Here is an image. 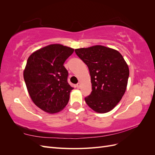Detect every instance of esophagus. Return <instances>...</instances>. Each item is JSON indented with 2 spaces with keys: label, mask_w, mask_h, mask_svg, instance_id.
Returning a JSON list of instances; mask_svg holds the SVG:
<instances>
[{
  "label": "esophagus",
  "mask_w": 155,
  "mask_h": 155,
  "mask_svg": "<svg viewBox=\"0 0 155 155\" xmlns=\"http://www.w3.org/2000/svg\"><path fill=\"white\" fill-rule=\"evenodd\" d=\"M76 86H77V87H78V88H80V87H81V83H77Z\"/></svg>",
  "instance_id": "34e87169"
}]
</instances>
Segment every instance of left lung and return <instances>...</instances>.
<instances>
[{
	"label": "left lung",
	"mask_w": 155,
	"mask_h": 155,
	"mask_svg": "<svg viewBox=\"0 0 155 155\" xmlns=\"http://www.w3.org/2000/svg\"><path fill=\"white\" fill-rule=\"evenodd\" d=\"M90 72L92 92L85 97L92 110L105 113L118 104L127 85L129 70L121 54L116 50L96 45L75 50Z\"/></svg>",
	"instance_id": "obj_1"
}]
</instances>
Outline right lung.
<instances>
[{"label": "right lung", "instance_id": "obj_1", "mask_svg": "<svg viewBox=\"0 0 155 155\" xmlns=\"http://www.w3.org/2000/svg\"><path fill=\"white\" fill-rule=\"evenodd\" d=\"M74 49L50 45L33 53L28 59L24 79L34 104L48 113L61 110L68 104L73 87L68 81L64 63Z\"/></svg>", "mask_w": 155, "mask_h": 155}]
</instances>
